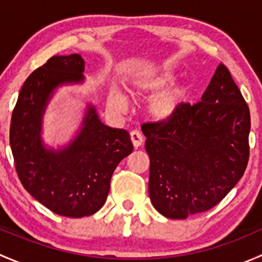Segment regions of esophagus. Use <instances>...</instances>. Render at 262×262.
Here are the masks:
<instances>
[{
    "instance_id": "obj_1",
    "label": "esophagus",
    "mask_w": 262,
    "mask_h": 262,
    "mask_svg": "<svg viewBox=\"0 0 262 262\" xmlns=\"http://www.w3.org/2000/svg\"><path fill=\"white\" fill-rule=\"evenodd\" d=\"M130 141H132V143H133L134 148H138L143 144L144 138H143V136L139 133V132L133 130V132H130Z\"/></svg>"
}]
</instances>
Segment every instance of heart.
Instances as JSON below:
<instances>
[{"label": "heart", "mask_w": 262, "mask_h": 262, "mask_svg": "<svg viewBox=\"0 0 262 262\" xmlns=\"http://www.w3.org/2000/svg\"><path fill=\"white\" fill-rule=\"evenodd\" d=\"M178 78V73L170 68L142 71L137 73L130 81L129 92L136 99H142L162 91L166 87L175 83ZM185 97H186V90L184 87H175L161 92L148 104V114L155 121L166 123L180 112ZM107 104L113 110L121 113L126 107V99L121 92L113 90L107 95Z\"/></svg>", "instance_id": "b5f03b06"}]
</instances>
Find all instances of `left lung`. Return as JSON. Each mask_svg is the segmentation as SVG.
<instances>
[{"mask_svg": "<svg viewBox=\"0 0 262 262\" xmlns=\"http://www.w3.org/2000/svg\"><path fill=\"white\" fill-rule=\"evenodd\" d=\"M250 110L224 64L195 105L184 104L166 123L144 124L150 203L171 219L218 204L244 176Z\"/></svg>", "mask_w": 262, "mask_h": 262, "instance_id": "obj_1", "label": "left lung"}]
</instances>
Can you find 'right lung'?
<instances>
[{
	"label": "right lung",
	"mask_w": 262,
	"mask_h": 262,
	"mask_svg": "<svg viewBox=\"0 0 262 262\" xmlns=\"http://www.w3.org/2000/svg\"><path fill=\"white\" fill-rule=\"evenodd\" d=\"M83 72L80 54L50 58L24 82L10 126V146L23 186L44 207L70 218L101 209L116 166L133 150L128 132L105 125L92 104L70 143L57 149L44 143L43 116L54 91L81 83Z\"/></svg>",
	"instance_id": "obj_1"
}]
</instances>
